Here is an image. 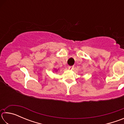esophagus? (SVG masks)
<instances>
[{
	"label": "esophagus",
	"instance_id": "1",
	"mask_svg": "<svg viewBox=\"0 0 124 124\" xmlns=\"http://www.w3.org/2000/svg\"><path fill=\"white\" fill-rule=\"evenodd\" d=\"M73 67H73V66H68V68L70 69V70H72V69L73 68Z\"/></svg>",
	"mask_w": 124,
	"mask_h": 124
}]
</instances>
